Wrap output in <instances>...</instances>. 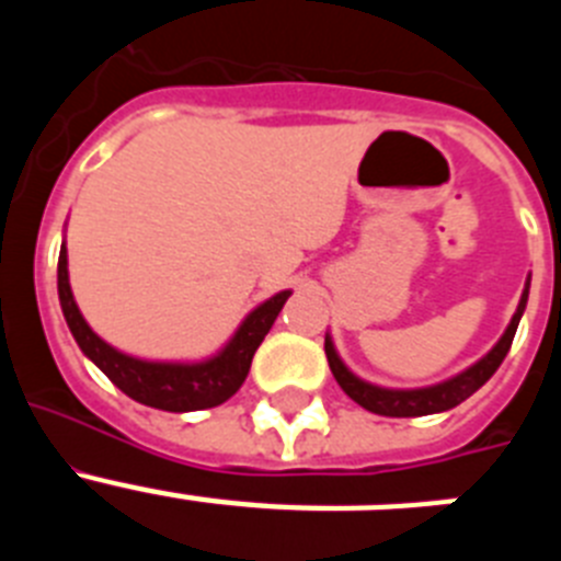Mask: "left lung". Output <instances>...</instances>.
<instances>
[{
  "label": "left lung",
  "mask_w": 561,
  "mask_h": 561,
  "mask_svg": "<svg viewBox=\"0 0 561 561\" xmlns=\"http://www.w3.org/2000/svg\"><path fill=\"white\" fill-rule=\"evenodd\" d=\"M525 304H528V286L523 291V300L517 306V314L512 317V325L505 329V334L500 336V342L494 345L478 365H472L469 370H463L455 379L444 381V385H435V388L424 390H385L374 388L368 381L356 379L345 365L336 356L334 345L325 336V356H329V368L334 374V379L340 381V388L351 396V399L359 404V408L370 410L376 415H390V419H415V415H430V413H444V410L458 408L460 401H466L478 388H483L485 381L492 379L494 370L500 368V362L505 359L508 348H512L514 334H517L519 317H523Z\"/></svg>",
  "instance_id": "left-lung-1"
}]
</instances>
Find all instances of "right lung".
<instances>
[{"instance_id": "right-lung-1", "label": "right lung", "mask_w": 561, "mask_h": 561, "mask_svg": "<svg viewBox=\"0 0 561 561\" xmlns=\"http://www.w3.org/2000/svg\"><path fill=\"white\" fill-rule=\"evenodd\" d=\"M291 291L270 297L264 306H257L247 317L236 336L225 351L213 359L199 362V365H171V362H142L134 356L114 351L112 345L101 340L95 331L89 329L76 306V297L69 289L67 275V250L61 247L58 255V300H61L67 325L81 345L83 354L95 362L98 368L128 396V399L148 404V408L168 410V413H191V410H207L225 404L236 390L244 385L250 374L252 356L257 345L270 334L272 323L277 320L284 304Z\"/></svg>"}]
</instances>
